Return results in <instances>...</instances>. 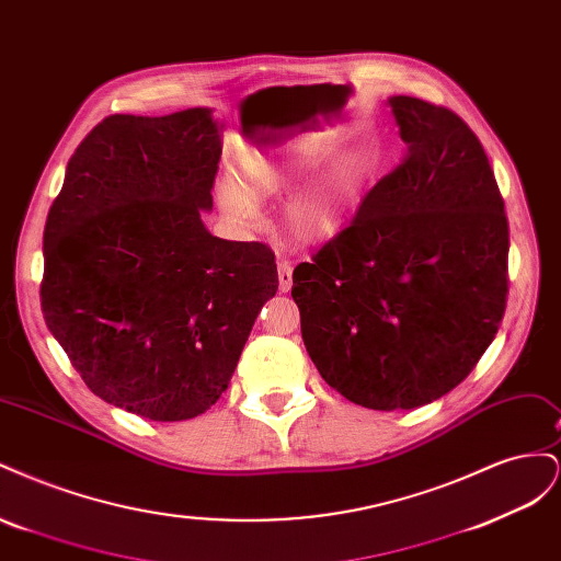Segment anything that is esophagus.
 Wrapping results in <instances>:
<instances>
[{
	"label": "esophagus",
	"mask_w": 561,
	"mask_h": 561,
	"mask_svg": "<svg viewBox=\"0 0 561 561\" xmlns=\"http://www.w3.org/2000/svg\"><path fill=\"white\" fill-rule=\"evenodd\" d=\"M290 287H293V264L280 260L278 262V290L290 293Z\"/></svg>",
	"instance_id": "34e87169"
}]
</instances>
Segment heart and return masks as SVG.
Instances as JSON below:
<instances>
[{"instance_id": "obj_1", "label": "heart", "mask_w": 561, "mask_h": 561, "mask_svg": "<svg viewBox=\"0 0 561 561\" xmlns=\"http://www.w3.org/2000/svg\"><path fill=\"white\" fill-rule=\"evenodd\" d=\"M320 159L322 145L313 138L248 149L239 163V182L233 178L217 182L219 208L233 222L250 225L257 217V201L287 194L301 181L285 206L287 229L304 243L328 241L344 225L353 196V171L348 163H330L312 176Z\"/></svg>"}]
</instances>
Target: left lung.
Wrapping results in <instances>:
<instances>
[{
	"label": "left lung",
	"mask_w": 561,
	"mask_h": 561,
	"mask_svg": "<svg viewBox=\"0 0 561 561\" xmlns=\"http://www.w3.org/2000/svg\"><path fill=\"white\" fill-rule=\"evenodd\" d=\"M407 157L353 222L293 274L320 377L369 410L449 393L494 342L507 297V217L484 147L461 116L388 98Z\"/></svg>",
	"instance_id": "obj_1"
}]
</instances>
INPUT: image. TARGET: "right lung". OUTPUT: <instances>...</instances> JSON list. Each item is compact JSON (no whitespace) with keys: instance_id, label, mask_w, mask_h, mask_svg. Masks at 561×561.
<instances>
[{"instance_id":"right-lung-1","label":"right lung","mask_w":561,"mask_h":561,"mask_svg":"<svg viewBox=\"0 0 561 561\" xmlns=\"http://www.w3.org/2000/svg\"><path fill=\"white\" fill-rule=\"evenodd\" d=\"M219 157L208 107L112 114L77 147L46 217L50 334L98 398L151 421L210 410L278 290L268 245L203 225Z\"/></svg>"}]
</instances>
